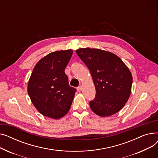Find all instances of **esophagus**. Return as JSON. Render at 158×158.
<instances>
[{"mask_svg":"<svg viewBox=\"0 0 158 158\" xmlns=\"http://www.w3.org/2000/svg\"><path fill=\"white\" fill-rule=\"evenodd\" d=\"M77 90L79 91V92H81V91L82 90V86H79L77 88Z\"/></svg>","mask_w":158,"mask_h":158,"instance_id":"34e87169","label":"esophagus"}]
</instances>
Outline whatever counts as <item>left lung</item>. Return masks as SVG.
Listing matches in <instances>:
<instances>
[{
	"label": "left lung",
	"instance_id": "1",
	"mask_svg": "<svg viewBox=\"0 0 158 158\" xmlns=\"http://www.w3.org/2000/svg\"><path fill=\"white\" fill-rule=\"evenodd\" d=\"M88 68L96 95L90 108L100 117H109L120 111L131 92V72L114 54L98 48H81L76 51Z\"/></svg>",
	"mask_w": 158,
	"mask_h": 158
}]
</instances>
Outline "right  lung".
<instances>
[{
    "label": "right lung",
    "mask_w": 158,
    "mask_h": 158,
    "mask_svg": "<svg viewBox=\"0 0 158 158\" xmlns=\"http://www.w3.org/2000/svg\"><path fill=\"white\" fill-rule=\"evenodd\" d=\"M73 51H55L36 63L27 85V92L36 109L44 116L59 119L69 112L76 89L69 86L64 73Z\"/></svg>",
    "instance_id": "right-lung-1"
}]
</instances>
